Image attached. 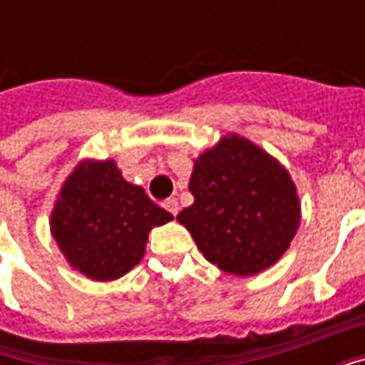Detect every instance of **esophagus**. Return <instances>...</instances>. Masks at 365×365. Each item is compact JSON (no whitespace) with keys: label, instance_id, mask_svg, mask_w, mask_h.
<instances>
[{"label":"esophagus","instance_id":"1","mask_svg":"<svg viewBox=\"0 0 365 365\" xmlns=\"http://www.w3.org/2000/svg\"><path fill=\"white\" fill-rule=\"evenodd\" d=\"M164 207H166L168 211H170V213L174 215H178V211H180V205H178V199H166V201H164Z\"/></svg>","mask_w":365,"mask_h":365}]
</instances>
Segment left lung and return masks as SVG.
<instances>
[{
	"mask_svg": "<svg viewBox=\"0 0 365 365\" xmlns=\"http://www.w3.org/2000/svg\"><path fill=\"white\" fill-rule=\"evenodd\" d=\"M193 205L178 215L205 256L232 275L260 274L282 258L301 222L289 172L238 135L222 136L193 166Z\"/></svg>",
	"mask_w": 365,
	"mask_h": 365,
	"instance_id": "left-lung-1",
	"label": "left lung"
}]
</instances>
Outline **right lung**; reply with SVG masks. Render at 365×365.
Here are the masks:
<instances>
[{"label":"right lung","mask_w":365,"mask_h":365,"mask_svg":"<svg viewBox=\"0 0 365 365\" xmlns=\"http://www.w3.org/2000/svg\"><path fill=\"white\" fill-rule=\"evenodd\" d=\"M172 219L113 160H83L60 190L51 232L72 268L113 282L143 260L148 232Z\"/></svg>","instance_id":"right-lung-1"}]
</instances>
